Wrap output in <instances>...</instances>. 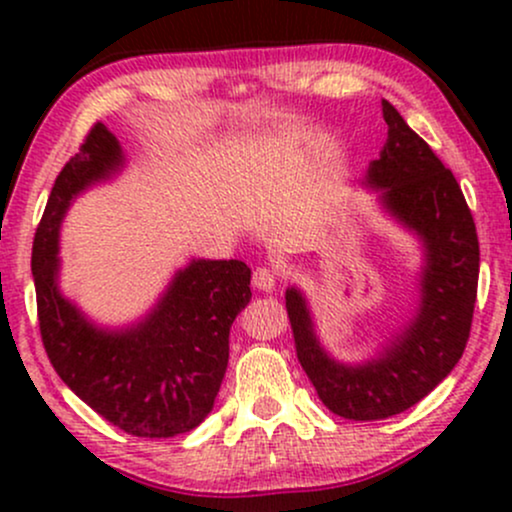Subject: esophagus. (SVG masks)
<instances>
[{
  "instance_id": "obj_1",
  "label": "esophagus",
  "mask_w": 512,
  "mask_h": 512,
  "mask_svg": "<svg viewBox=\"0 0 512 512\" xmlns=\"http://www.w3.org/2000/svg\"><path fill=\"white\" fill-rule=\"evenodd\" d=\"M252 284H255V289H260V291H272L276 286L274 267H267V264L257 267L255 272H252Z\"/></svg>"
}]
</instances>
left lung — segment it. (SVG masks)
Listing matches in <instances>:
<instances>
[{
    "label": "left lung",
    "mask_w": 512,
    "mask_h": 512,
    "mask_svg": "<svg viewBox=\"0 0 512 512\" xmlns=\"http://www.w3.org/2000/svg\"><path fill=\"white\" fill-rule=\"evenodd\" d=\"M387 144L368 168L385 207L426 245L421 301L414 320L366 366L332 361L313 334L303 296L286 291L296 356L332 414L375 421L414 407L462 358L479 284V238L460 182L395 105L383 101Z\"/></svg>",
    "instance_id": "1"
}]
</instances>
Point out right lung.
<instances>
[{"label": "right lung", "instance_id": "obj_1", "mask_svg": "<svg viewBox=\"0 0 512 512\" xmlns=\"http://www.w3.org/2000/svg\"><path fill=\"white\" fill-rule=\"evenodd\" d=\"M120 163V144L96 122L52 185L31 257L40 337L64 385L105 421L129 436L173 438L197 428L214 407L231 325L252 298L250 267L192 262L137 327L96 330L57 291V231L72 197Z\"/></svg>", "mask_w": 512, "mask_h": 512}]
</instances>
